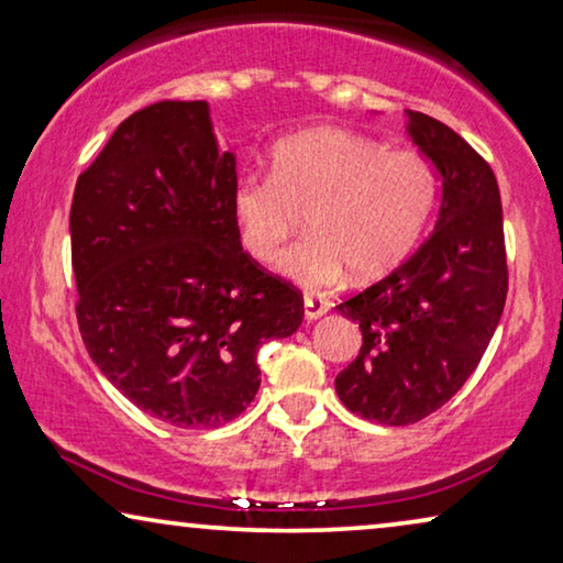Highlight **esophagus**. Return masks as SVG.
<instances>
[{"mask_svg": "<svg viewBox=\"0 0 563 563\" xmlns=\"http://www.w3.org/2000/svg\"><path fill=\"white\" fill-rule=\"evenodd\" d=\"M327 309H330V305H327L324 299L305 297V317L307 319H319L322 314H327Z\"/></svg>", "mask_w": 563, "mask_h": 563, "instance_id": "esophagus-1", "label": "esophagus"}]
</instances>
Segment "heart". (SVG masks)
I'll use <instances>...</instances> for the list:
<instances>
[{"label":"heart","mask_w":563,"mask_h":563,"mask_svg":"<svg viewBox=\"0 0 563 563\" xmlns=\"http://www.w3.org/2000/svg\"><path fill=\"white\" fill-rule=\"evenodd\" d=\"M438 194L426 153L319 125L274 145L272 176H241L231 213L246 252L276 262L307 210L310 236L279 260V272L319 289L347 269L354 279H377L400 266L420 244Z\"/></svg>","instance_id":"b5f03b06"}]
</instances>
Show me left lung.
<instances>
[{"mask_svg":"<svg viewBox=\"0 0 563 563\" xmlns=\"http://www.w3.org/2000/svg\"><path fill=\"white\" fill-rule=\"evenodd\" d=\"M408 133L443 180L435 231L383 279L342 301L362 347L334 379L344 408L410 426L451 400L486 352L508 294L504 209L486 161L445 123L408 110Z\"/></svg>","mask_w":563,"mask_h":563,"instance_id":"8db88e82","label":"left lung"}]
</instances>
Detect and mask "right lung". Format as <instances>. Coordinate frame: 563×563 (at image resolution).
Listing matches in <instances>:
<instances>
[{
    "instance_id": "obj_1",
    "label": "right lung",
    "mask_w": 563,
    "mask_h": 563,
    "mask_svg": "<svg viewBox=\"0 0 563 563\" xmlns=\"http://www.w3.org/2000/svg\"><path fill=\"white\" fill-rule=\"evenodd\" d=\"M236 158L209 102L133 112L77 178L70 236L85 350L143 412L219 428L258 390L256 352L299 330L305 299L241 249Z\"/></svg>"
}]
</instances>
